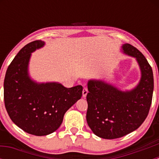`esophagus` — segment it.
<instances>
[{
  "instance_id": "1",
  "label": "esophagus",
  "mask_w": 159,
  "mask_h": 159,
  "mask_svg": "<svg viewBox=\"0 0 159 159\" xmlns=\"http://www.w3.org/2000/svg\"><path fill=\"white\" fill-rule=\"evenodd\" d=\"M87 93H88V90H87V88H86V87H84V88L83 89V91H82V96H83V97H86L87 96Z\"/></svg>"
}]
</instances>
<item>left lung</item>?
<instances>
[{"mask_svg": "<svg viewBox=\"0 0 159 159\" xmlns=\"http://www.w3.org/2000/svg\"><path fill=\"white\" fill-rule=\"evenodd\" d=\"M122 48L125 54L135 58L140 66L141 78L135 88L122 91L99 80H90L87 83V124L96 135L105 139L121 138L138 129L147 118L152 103V67L135 47L127 43Z\"/></svg>", "mask_w": 159, "mask_h": 159, "instance_id": "8db88e82", "label": "left lung"}]
</instances>
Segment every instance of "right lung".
I'll return each mask as SVG.
<instances>
[{"instance_id": "obj_1", "label": "right lung", "mask_w": 159, "mask_h": 159, "mask_svg": "<svg viewBox=\"0 0 159 159\" xmlns=\"http://www.w3.org/2000/svg\"><path fill=\"white\" fill-rule=\"evenodd\" d=\"M44 45L36 40L24 46L8 66L3 83L4 104L10 119L25 132L36 136L55 132L83 90L81 85L66 88L56 82L39 84L30 79L31 53Z\"/></svg>"}]
</instances>
